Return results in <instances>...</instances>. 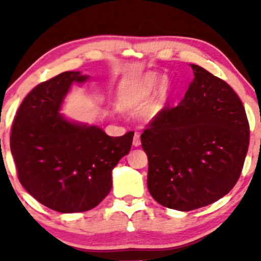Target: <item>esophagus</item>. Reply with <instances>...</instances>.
<instances>
[{"label":"esophagus","mask_w":261,"mask_h":261,"mask_svg":"<svg viewBox=\"0 0 261 261\" xmlns=\"http://www.w3.org/2000/svg\"><path fill=\"white\" fill-rule=\"evenodd\" d=\"M133 145L135 146V147H139V146L141 145V139H140V134L139 133H136V134L134 135Z\"/></svg>","instance_id":"esophagus-1"}]
</instances>
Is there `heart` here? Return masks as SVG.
<instances>
[{"instance_id": "obj_1", "label": "heart", "mask_w": 261, "mask_h": 261, "mask_svg": "<svg viewBox=\"0 0 261 261\" xmlns=\"http://www.w3.org/2000/svg\"><path fill=\"white\" fill-rule=\"evenodd\" d=\"M158 83H160V81L155 79V77H146L145 80L141 81L140 83H137V85H135L128 89V92L126 93V98H125V103L127 106H136L141 101L146 100L155 91Z\"/></svg>"}]
</instances>
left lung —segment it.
<instances>
[{"label": "left lung", "mask_w": 261, "mask_h": 261, "mask_svg": "<svg viewBox=\"0 0 261 261\" xmlns=\"http://www.w3.org/2000/svg\"><path fill=\"white\" fill-rule=\"evenodd\" d=\"M176 107H164L141 135L147 187L168 208L191 211L228 194L241 176L249 122L232 87L197 65Z\"/></svg>", "instance_id": "left-lung-1"}]
</instances>
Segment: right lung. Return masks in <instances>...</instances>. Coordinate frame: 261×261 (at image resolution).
<instances>
[{
  "label": "right lung",
  "mask_w": 261,
  "mask_h": 261,
  "mask_svg": "<svg viewBox=\"0 0 261 261\" xmlns=\"http://www.w3.org/2000/svg\"><path fill=\"white\" fill-rule=\"evenodd\" d=\"M88 79L67 71L28 93L12 124L11 152L20 184L46 207L83 212L112 189V170L128 153L134 133L112 137L97 126L74 124L60 114L73 82Z\"/></svg>",
  "instance_id": "right-lung-1"
}]
</instances>
